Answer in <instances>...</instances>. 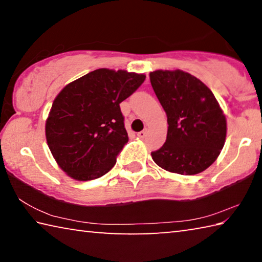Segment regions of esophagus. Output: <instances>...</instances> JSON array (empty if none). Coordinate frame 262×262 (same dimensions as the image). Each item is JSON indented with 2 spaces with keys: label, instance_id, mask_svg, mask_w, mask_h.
Listing matches in <instances>:
<instances>
[{
  "label": "esophagus",
  "instance_id": "34e87169",
  "mask_svg": "<svg viewBox=\"0 0 262 262\" xmlns=\"http://www.w3.org/2000/svg\"><path fill=\"white\" fill-rule=\"evenodd\" d=\"M137 135H139V137H141V139H144L145 135H147V129H144V130L140 132L139 134H137Z\"/></svg>",
  "mask_w": 262,
  "mask_h": 262
}]
</instances>
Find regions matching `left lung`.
Listing matches in <instances>:
<instances>
[{"instance_id": "obj_1", "label": "left lung", "mask_w": 262, "mask_h": 262, "mask_svg": "<svg viewBox=\"0 0 262 262\" xmlns=\"http://www.w3.org/2000/svg\"><path fill=\"white\" fill-rule=\"evenodd\" d=\"M150 82L167 117L166 141L154 162L178 174H198L223 149L227 120L210 89L183 70H156Z\"/></svg>"}]
</instances>
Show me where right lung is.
Listing matches in <instances>:
<instances>
[{"mask_svg":"<svg viewBox=\"0 0 262 262\" xmlns=\"http://www.w3.org/2000/svg\"><path fill=\"white\" fill-rule=\"evenodd\" d=\"M144 79L141 74L103 68L62 89L46 121V139L66 173L86 181L114 166L128 142L120 103Z\"/></svg>","mask_w":262,"mask_h":262,"instance_id":"1","label":"right lung"}]
</instances>
